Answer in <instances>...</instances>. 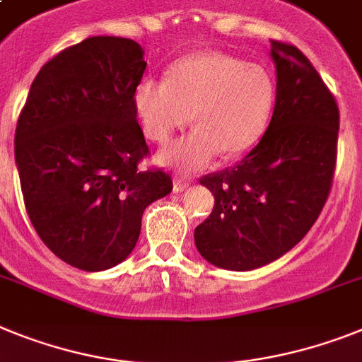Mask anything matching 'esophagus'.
<instances>
[{
  "label": "esophagus",
  "instance_id": "esophagus-1",
  "mask_svg": "<svg viewBox=\"0 0 362 362\" xmlns=\"http://www.w3.org/2000/svg\"><path fill=\"white\" fill-rule=\"evenodd\" d=\"M189 184H191L189 178H184V176H176L175 182H173V189H175L176 193H180V191L186 189Z\"/></svg>",
  "mask_w": 362,
  "mask_h": 362
}]
</instances>
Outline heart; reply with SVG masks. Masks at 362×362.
I'll return each instance as SVG.
<instances>
[{"instance_id": "obj_1", "label": "heart", "mask_w": 362, "mask_h": 362, "mask_svg": "<svg viewBox=\"0 0 362 362\" xmlns=\"http://www.w3.org/2000/svg\"><path fill=\"white\" fill-rule=\"evenodd\" d=\"M276 103V83L259 64L224 53L176 60L167 78L145 77L134 90V110L145 136L167 144L191 121L187 138L163 148L158 162L195 171L221 151L238 156L265 134Z\"/></svg>"}]
</instances>
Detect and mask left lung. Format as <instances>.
I'll use <instances>...</instances> for the list:
<instances>
[{
    "mask_svg": "<svg viewBox=\"0 0 362 362\" xmlns=\"http://www.w3.org/2000/svg\"><path fill=\"white\" fill-rule=\"evenodd\" d=\"M276 105L269 129L235 167L200 184L214 211L195 228L200 256L226 270L278 259L311 230L329 195L337 162L339 106L308 57L270 40Z\"/></svg>",
    "mask_w": 362,
    "mask_h": 362,
    "instance_id": "8db88e82",
    "label": "left lung"
}]
</instances>
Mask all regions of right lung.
Listing matches in <instances>:
<instances>
[{
	"label": "right lung",
	"mask_w": 362,
	"mask_h": 362,
	"mask_svg": "<svg viewBox=\"0 0 362 362\" xmlns=\"http://www.w3.org/2000/svg\"><path fill=\"white\" fill-rule=\"evenodd\" d=\"M147 62L129 38L92 36L42 66L18 117L14 158L25 209L54 256L88 272L124 261L141 215L173 191L148 154L134 90Z\"/></svg>",
	"instance_id": "right-lung-1"
}]
</instances>
